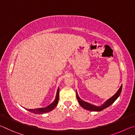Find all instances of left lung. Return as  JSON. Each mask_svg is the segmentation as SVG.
Wrapping results in <instances>:
<instances>
[{
	"label": "left lung",
	"mask_w": 135,
	"mask_h": 135,
	"mask_svg": "<svg viewBox=\"0 0 135 135\" xmlns=\"http://www.w3.org/2000/svg\"><path fill=\"white\" fill-rule=\"evenodd\" d=\"M122 85H121L120 89L118 90V91L116 92L115 95L113 96L111 98H109V99L107 100L106 102H105L104 104H102V105L99 106V107L95 106L94 105L89 104L88 103V102H86L82 99H81L79 97L78 93H77V91H76V96H77V99L78 100L79 104L80 105L81 107H83L84 109H87V110H89V111H100L103 110L104 109L107 108V107H108L109 106H110L112 104L114 103V101H115V100L117 99L118 98V97L120 96L121 92H122Z\"/></svg>",
	"instance_id": "8db88e82"
}]
</instances>
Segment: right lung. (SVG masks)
I'll list each match as a JSON object with an SVG mask.
<instances>
[{
  "label": "right lung",
  "mask_w": 135,
  "mask_h": 135,
  "mask_svg": "<svg viewBox=\"0 0 135 135\" xmlns=\"http://www.w3.org/2000/svg\"><path fill=\"white\" fill-rule=\"evenodd\" d=\"M59 89L58 88V90H57L56 92V98L54 100V101L51 104L47 106L45 108H36V109H27V110L29 111L31 113H33L36 114H44L48 113V112L51 111L55 108L56 105L58 103V100H59Z\"/></svg>",
  "instance_id": "add662e5"
}]
</instances>
